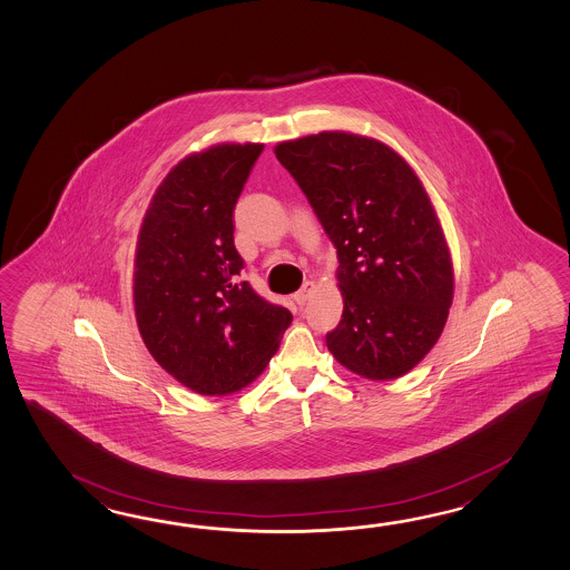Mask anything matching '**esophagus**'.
I'll return each mask as SVG.
<instances>
[{"instance_id":"1","label":"esophagus","mask_w":570,"mask_h":570,"mask_svg":"<svg viewBox=\"0 0 570 570\" xmlns=\"http://www.w3.org/2000/svg\"><path fill=\"white\" fill-rule=\"evenodd\" d=\"M313 291H315V284H313V282H304L303 288L294 294V303L303 306V304L308 301V296L313 294Z\"/></svg>"}]
</instances>
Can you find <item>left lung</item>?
I'll return each instance as SVG.
<instances>
[{
	"mask_svg": "<svg viewBox=\"0 0 570 570\" xmlns=\"http://www.w3.org/2000/svg\"><path fill=\"white\" fill-rule=\"evenodd\" d=\"M274 151L337 249L343 315L327 333L331 354L366 379L403 376L440 340L454 294L421 181L386 145L340 130Z\"/></svg>",
	"mask_w": 570,
	"mask_h": 570,
	"instance_id": "obj_1",
	"label": "left lung"
}]
</instances>
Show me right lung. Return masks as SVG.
Here are the masks:
<instances>
[{
	"label": "right lung",
	"mask_w": 570,
	"mask_h": 570,
	"mask_svg": "<svg viewBox=\"0 0 570 570\" xmlns=\"http://www.w3.org/2000/svg\"><path fill=\"white\" fill-rule=\"evenodd\" d=\"M264 145H218L177 164L155 191L135 262V313L157 364L200 394L257 379L292 323L240 279L235 204Z\"/></svg>",
	"instance_id": "add662e5"
}]
</instances>
